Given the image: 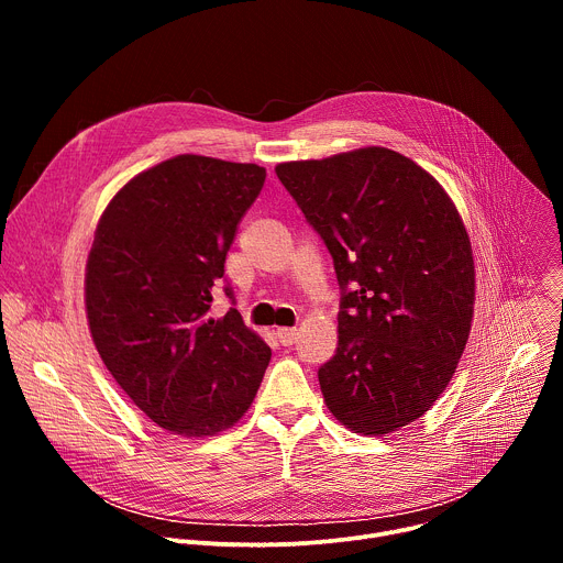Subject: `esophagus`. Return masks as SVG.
I'll list each match as a JSON object with an SVG mask.
<instances>
[{
  "instance_id": "obj_1",
  "label": "esophagus",
  "mask_w": 563,
  "mask_h": 563,
  "mask_svg": "<svg viewBox=\"0 0 563 563\" xmlns=\"http://www.w3.org/2000/svg\"><path fill=\"white\" fill-rule=\"evenodd\" d=\"M276 336H278L280 345L289 347V345H294V343H296V339H298V332H296V330H289V328H283V330H278V332H276Z\"/></svg>"
}]
</instances>
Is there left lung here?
Here are the masks:
<instances>
[{"label":"left lung","instance_id":"left-lung-1","mask_svg":"<svg viewBox=\"0 0 563 563\" xmlns=\"http://www.w3.org/2000/svg\"><path fill=\"white\" fill-rule=\"evenodd\" d=\"M332 254L339 347L318 369L330 412L358 434L423 417L448 387L474 311V261L443 187L410 157L365 146L276 167Z\"/></svg>","mask_w":563,"mask_h":563}]
</instances>
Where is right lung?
<instances>
[{
    "label": "right lung",
    "mask_w": 563,
    "mask_h": 563,
    "mask_svg": "<svg viewBox=\"0 0 563 563\" xmlns=\"http://www.w3.org/2000/svg\"><path fill=\"white\" fill-rule=\"evenodd\" d=\"M267 172L176 155L104 209L87 263L93 343L118 385L159 428L209 437L243 417L272 350L238 309L211 318L238 222ZM222 291L233 300L229 283Z\"/></svg>",
    "instance_id": "obj_1"
}]
</instances>
